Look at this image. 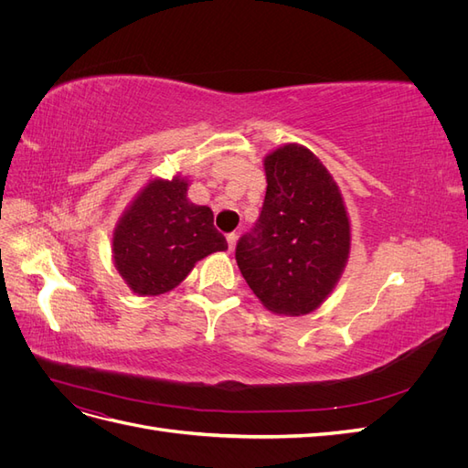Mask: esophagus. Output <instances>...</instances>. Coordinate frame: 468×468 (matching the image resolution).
Masks as SVG:
<instances>
[{"mask_svg":"<svg viewBox=\"0 0 468 468\" xmlns=\"http://www.w3.org/2000/svg\"><path fill=\"white\" fill-rule=\"evenodd\" d=\"M226 242H229V251H234V248H236V242H238V234H229L226 236Z\"/></svg>","mask_w":468,"mask_h":468,"instance_id":"1","label":"esophagus"}]
</instances>
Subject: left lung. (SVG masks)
<instances>
[{
    "mask_svg": "<svg viewBox=\"0 0 468 468\" xmlns=\"http://www.w3.org/2000/svg\"><path fill=\"white\" fill-rule=\"evenodd\" d=\"M267 191L236 261L273 314L304 316L335 289L349 260L351 222L342 191L303 144H282L263 160Z\"/></svg>",
    "mask_w": 468,
    "mask_h": 468,
    "instance_id": "left-lung-1",
    "label": "left lung"
}]
</instances>
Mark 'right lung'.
<instances>
[{
    "label": "right lung",
    "mask_w": 468,
    "mask_h": 468,
    "mask_svg": "<svg viewBox=\"0 0 468 468\" xmlns=\"http://www.w3.org/2000/svg\"><path fill=\"white\" fill-rule=\"evenodd\" d=\"M187 189V177H152L115 224L112 261L140 296L176 289L197 261L229 250L212 210L191 203Z\"/></svg>",
    "instance_id": "1"
}]
</instances>
